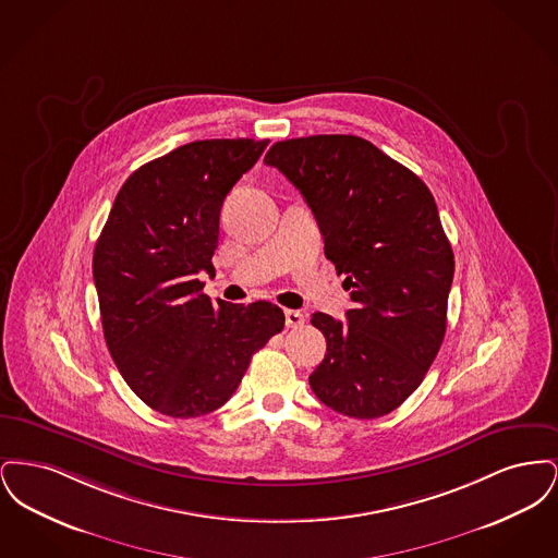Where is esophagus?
<instances>
[{
	"mask_svg": "<svg viewBox=\"0 0 558 558\" xmlns=\"http://www.w3.org/2000/svg\"><path fill=\"white\" fill-rule=\"evenodd\" d=\"M284 318H287V328H299V326L305 324L303 314L296 312V310H287V312H284Z\"/></svg>",
	"mask_w": 558,
	"mask_h": 558,
	"instance_id": "1",
	"label": "esophagus"
}]
</instances>
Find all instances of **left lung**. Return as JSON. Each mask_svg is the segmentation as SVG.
I'll list each match as a JSON object with an SVG mask.
<instances>
[{
    "mask_svg": "<svg viewBox=\"0 0 558 558\" xmlns=\"http://www.w3.org/2000/svg\"><path fill=\"white\" fill-rule=\"evenodd\" d=\"M264 160L303 194L353 303L347 322L312 316L326 355L310 385L349 418L385 416L418 389L446 335L453 253L435 198L357 135L276 142Z\"/></svg>",
    "mask_w": 558,
    "mask_h": 558,
    "instance_id": "8db88e82",
    "label": "left lung"
}]
</instances>
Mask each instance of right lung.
<instances>
[{
    "label": "right lung",
    "mask_w": 558,
    "mask_h": 558,
    "mask_svg": "<svg viewBox=\"0 0 558 558\" xmlns=\"http://www.w3.org/2000/svg\"><path fill=\"white\" fill-rule=\"evenodd\" d=\"M267 140H198L135 169L94 248L108 351L153 410L196 418L239 389L255 351L284 328L269 301L239 305L203 292L223 198Z\"/></svg>",
    "instance_id": "obj_1"
}]
</instances>
